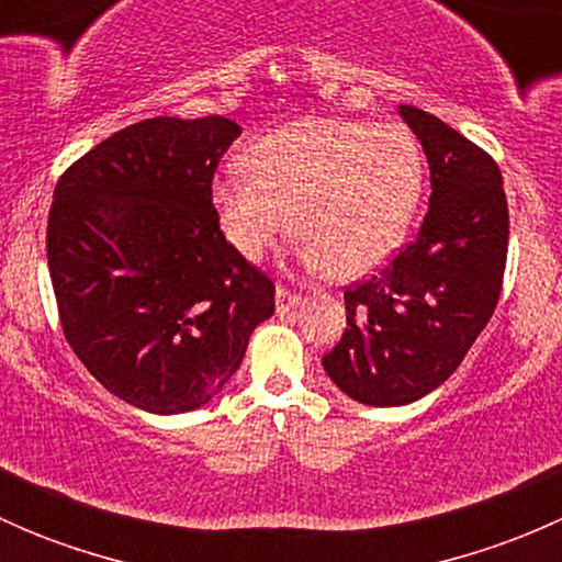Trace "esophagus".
Returning <instances> with one entry per match:
<instances>
[{"mask_svg": "<svg viewBox=\"0 0 562 562\" xmlns=\"http://www.w3.org/2000/svg\"><path fill=\"white\" fill-rule=\"evenodd\" d=\"M274 299H277V310H280V313H285V310H293L302 304V296H299V293H291L288 288H282V285H277Z\"/></svg>", "mask_w": 562, "mask_h": 562, "instance_id": "34e87169", "label": "esophagus"}]
</instances>
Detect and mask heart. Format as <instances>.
Returning <instances> with one entry per match:
<instances>
[{"label": "heart", "instance_id": "heart-1", "mask_svg": "<svg viewBox=\"0 0 562 562\" xmlns=\"http://www.w3.org/2000/svg\"><path fill=\"white\" fill-rule=\"evenodd\" d=\"M245 166L209 192L231 247L260 260L293 228L304 269L334 280L386 263L422 198V149L396 122L296 119L249 144Z\"/></svg>", "mask_w": 562, "mask_h": 562}]
</instances>
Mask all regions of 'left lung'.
<instances>
[{
    "instance_id": "left-lung-1",
    "label": "left lung",
    "mask_w": 562,
    "mask_h": 562,
    "mask_svg": "<svg viewBox=\"0 0 562 562\" xmlns=\"http://www.w3.org/2000/svg\"><path fill=\"white\" fill-rule=\"evenodd\" d=\"M429 162L427 217L413 245L345 291L348 328L323 370L361 405L396 407L443 386L495 313L508 206L495 160L454 127L396 108Z\"/></svg>"
}]
</instances>
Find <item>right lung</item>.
I'll return each instance as SVG.
<instances>
[{"instance_id":"add662e5","label":"right lung","mask_w":562,"mask_h":562,"mask_svg":"<svg viewBox=\"0 0 562 562\" xmlns=\"http://www.w3.org/2000/svg\"><path fill=\"white\" fill-rule=\"evenodd\" d=\"M239 135L225 116L146 119L54 190L45 247L67 342L146 413L209 405L274 315V285L225 241L209 195Z\"/></svg>"}]
</instances>
